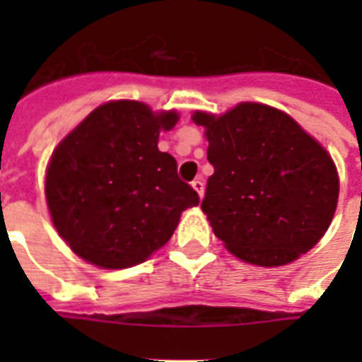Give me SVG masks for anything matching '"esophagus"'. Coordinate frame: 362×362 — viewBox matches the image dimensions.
<instances>
[{"mask_svg": "<svg viewBox=\"0 0 362 362\" xmlns=\"http://www.w3.org/2000/svg\"><path fill=\"white\" fill-rule=\"evenodd\" d=\"M192 186H193V189H195V192L199 193V197H203V195H204V182H203V178H197V180H193Z\"/></svg>", "mask_w": 362, "mask_h": 362, "instance_id": "1", "label": "esophagus"}]
</instances>
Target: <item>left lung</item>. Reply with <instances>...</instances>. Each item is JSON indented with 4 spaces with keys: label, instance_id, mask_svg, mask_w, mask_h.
Returning <instances> with one entry per match:
<instances>
[{
    "label": "left lung",
    "instance_id": "1",
    "mask_svg": "<svg viewBox=\"0 0 362 362\" xmlns=\"http://www.w3.org/2000/svg\"><path fill=\"white\" fill-rule=\"evenodd\" d=\"M214 175L201 209L233 255L280 267L300 257L329 229L338 173L327 150L291 116L240 103L221 116L195 112Z\"/></svg>",
    "mask_w": 362,
    "mask_h": 362
}]
</instances>
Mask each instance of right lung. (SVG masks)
I'll list each match as a JSON object with an SVG mask.
<instances>
[{"label":"right lung","instance_id":"right-lung-1","mask_svg":"<svg viewBox=\"0 0 362 362\" xmlns=\"http://www.w3.org/2000/svg\"><path fill=\"white\" fill-rule=\"evenodd\" d=\"M178 115L139 101H110L59 142L47 169L52 223L78 257L101 269H127L167 244L199 195L159 152V131Z\"/></svg>","mask_w":362,"mask_h":362}]
</instances>
